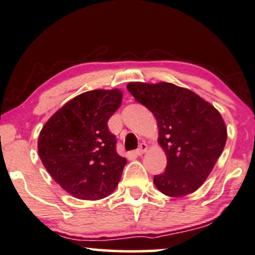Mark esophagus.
<instances>
[{"mask_svg": "<svg viewBox=\"0 0 255 255\" xmlns=\"http://www.w3.org/2000/svg\"><path fill=\"white\" fill-rule=\"evenodd\" d=\"M146 150H148V145H146L145 143H141V144H139V146H138V149L136 150V155L141 156L146 151Z\"/></svg>", "mask_w": 255, "mask_h": 255, "instance_id": "34e87169", "label": "esophagus"}]
</instances>
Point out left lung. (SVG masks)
Returning a JSON list of instances; mask_svg holds the SVG:
<instances>
[{
	"mask_svg": "<svg viewBox=\"0 0 255 255\" xmlns=\"http://www.w3.org/2000/svg\"><path fill=\"white\" fill-rule=\"evenodd\" d=\"M127 89L158 125L167 164L162 174L153 175V184L171 198L192 194L223 152L228 132L221 113L195 92L166 82H134Z\"/></svg>",
	"mask_w": 255,
	"mask_h": 255,
	"instance_id": "left-lung-1",
	"label": "left lung"
}]
</instances>
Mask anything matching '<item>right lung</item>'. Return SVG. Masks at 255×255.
<instances>
[{"label": "right lung", "mask_w": 255, "mask_h": 255, "mask_svg": "<svg viewBox=\"0 0 255 255\" xmlns=\"http://www.w3.org/2000/svg\"><path fill=\"white\" fill-rule=\"evenodd\" d=\"M121 100L119 89L81 93L57 110L39 134L42 164L74 198L104 199L119 184L127 159L118 155L107 121Z\"/></svg>", "instance_id": "obj_1"}]
</instances>
